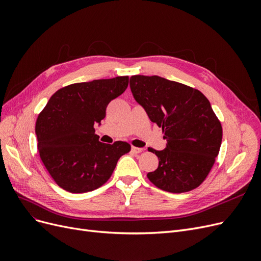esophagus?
<instances>
[{"label":"esophagus","instance_id":"esophagus-1","mask_svg":"<svg viewBox=\"0 0 261 261\" xmlns=\"http://www.w3.org/2000/svg\"><path fill=\"white\" fill-rule=\"evenodd\" d=\"M132 151L134 153H140L143 151V148H138V147H132Z\"/></svg>","mask_w":261,"mask_h":261}]
</instances>
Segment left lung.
Returning <instances> with one entry per match:
<instances>
[{
  "mask_svg": "<svg viewBox=\"0 0 261 261\" xmlns=\"http://www.w3.org/2000/svg\"><path fill=\"white\" fill-rule=\"evenodd\" d=\"M129 86L167 140L160 151L148 149L159 159L158 169L147 174L150 181L174 194L198 187L215 164L222 141V126L209 100L199 90L160 76H132Z\"/></svg>",
  "mask_w": 261,
  "mask_h": 261,
  "instance_id": "left-lung-1",
  "label": "left lung"
}]
</instances>
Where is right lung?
Instances as JSON below:
<instances>
[{"instance_id":"1","label":"right lung","mask_w":261,"mask_h":261,"mask_svg":"<svg viewBox=\"0 0 261 261\" xmlns=\"http://www.w3.org/2000/svg\"><path fill=\"white\" fill-rule=\"evenodd\" d=\"M128 76L77 83L55 92L36 123L38 150L45 169L60 187L74 194L94 191L111 177L130 145L99 141L108 105L126 90Z\"/></svg>"}]
</instances>
